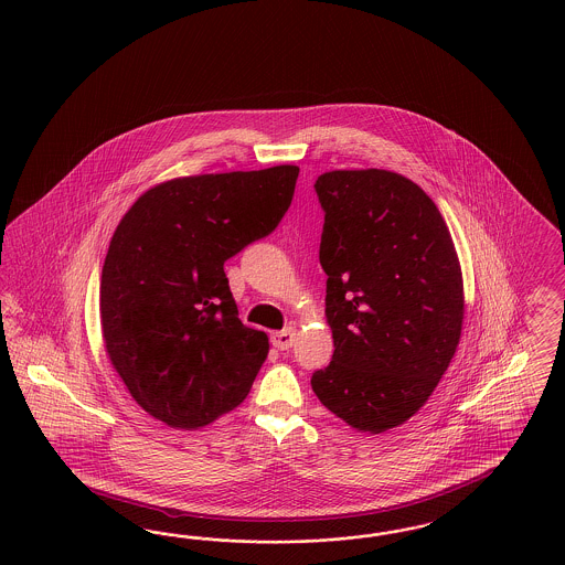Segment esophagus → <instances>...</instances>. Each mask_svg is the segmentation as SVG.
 <instances>
[{
    "instance_id": "34e87169",
    "label": "esophagus",
    "mask_w": 565,
    "mask_h": 565,
    "mask_svg": "<svg viewBox=\"0 0 565 565\" xmlns=\"http://www.w3.org/2000/svg\"><path fill=\"white\" fill-rule=\"evenodd\" d=\"M295 328H286V330H279V332H273V334H270L273 348H277L279 351L290 350V348L295 345Z\"/></svg>"
}]
</instances>
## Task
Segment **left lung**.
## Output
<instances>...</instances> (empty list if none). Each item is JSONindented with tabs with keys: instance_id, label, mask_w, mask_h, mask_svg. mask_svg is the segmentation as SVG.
<instances>
[{
	"instance_id": "left-lung-1",
	"label": "left lung",
	"mask_w": 565,
	"mask_h": 565,
	"mask_svg": "<svg viewBox=\"0 0 565 565\" xmlns=\"http://www.w3.org/2000/svg\"><path fill=\"white\" fill-rule=\"evenodd\" d=\"M316 192L334 353L311 387L351 428L379 434L426 404L456 353V245L430 196L401 173L328 171Z\"/></svg>"
}]
</instances>
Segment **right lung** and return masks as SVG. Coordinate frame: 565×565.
<instances>
[{
  "label": "right lung",
  "instance_id": "obj_1",
  "mask_svg": "<svg viewBox=\"0 0 565 565\" xmlns=\"http://www.w3.org/2000/svg\"><path fill=\"white\" fill-rule=\"evenodd\" d=\"M298 167L190 175L143 192L102 270V330L135 403L196 430L247 396L269 337L243 326L224 263L288 212Z\"/></svg>",
  "mask_w": 565,
  "mask_h": 565
}]
</instances>
